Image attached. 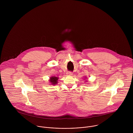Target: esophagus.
<instances>
[{"mask_svg":"<svg viewBox=\"0 0 133 133\" xmlns=\"http://www.w3.org/2000/svg\"><path fill=\"white\" fill-rule=\"evenodd\" d=\"M68 74V75L71 76V75H73V73H72V72H68L67 73V74Z\"/></svg>","mask_w":133,"mask_h":133,"instance_id":"34e87169","label":"esophagus"}]
</instances>
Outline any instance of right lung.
<instances>
[{"label":"right lung","mask_w":133,"mask_h":133,"mask_svg":"<svg viewBox=\"0 0 133 133\" xmlns=\"http://www.w3.org/2000/svg\"><path fill=\"white\" fill-rule=\"evenodd\" d=\"M58 77L53 76V77H50V79L49 80H50V82L51 83V84L55 85L58 83Z\"/></svg>","instance_id":"add662e5"}]
</instances>
